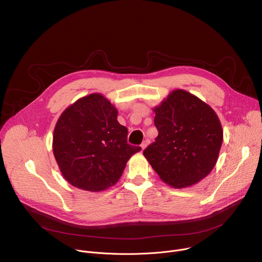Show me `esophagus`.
<instances>
[{
  "label": "esophagus",
  "instance_id": "obj_1",
  "mask_svg": "<svg viewBox=\"0 0 262 262\" xmlns=\"http://www.w3.org/2000/svg\"><path fill=\"white\" fill-rule=\"evenodd\" d=\"M148 143H149V140H148V139H146V140H144V141L142 142V144H141V148H142V150H144V149L146 148V146L148 145Z\"/></svg>",
  "mask_w": 262,
  "mask_h": 262
}]
</instances>
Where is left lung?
I'll list each match as a JSON object with an SVG mask.
<instances>
[{
	"instance_id": "8db88e82",
	"label": "left lung",
	"mask_w": 262,
	"mask_h": 262,
	"mask_svg": "<svg viewBox=\"0 0 262 262\" xmlns=\"http://www.w3.org/2000/svg\"><path fill=\"white\" fill-rule=\"evenodd\" d=\"M154 112L159 136L143 155L161 179L182 189L206 177L217 161L223 142L215 112L181 89L172 91Z\"/></svg>"
}]
</instances>
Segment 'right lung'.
Returning <instances> with one entry per match:
<instances>
[{"label": "right lung", "mask_w": 262, "mask_h": 262, "mask_svg": "<svg viewBox=\"0 0 262 262\" xmlns=\"http://www.w3.org/2000/svg\"><path fill=\"white\" fill-rule=\"evenodd\" d=\"M104 96L93 93L68 106L55 126L53 151L64 178L79 189L100 192L121 177L141 147L127 143V128Z\"/></svg>", "instance_id": "add662e5"}]
</instances>
